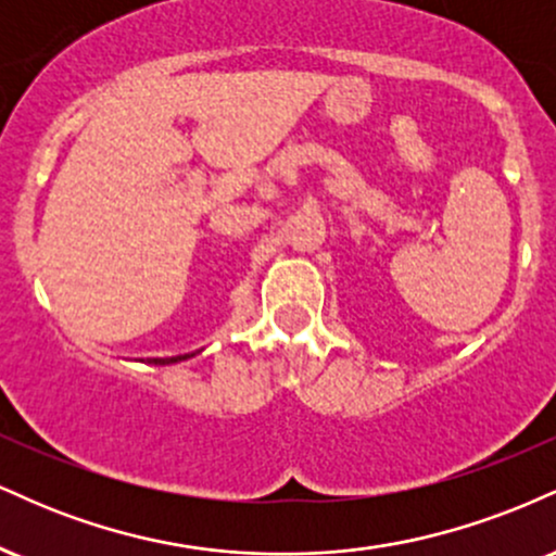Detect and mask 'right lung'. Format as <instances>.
I'll return each mask as SVG.
<instances>
[{
    "label": "right lung",
    "mask_w": 556,
    "mask_h": 556,
    "mask_svg": "<svg viewBox=\"0 0 556 556\" xmlns=\"http://www.w3.org/2000/svg\"><path fill=\"white\" fill-rule=\"evenodd\" d=\"M198 353H201V350H195V353H185V355H172V358H149L146 363H154V366H169V363H180V361L195 358Z\"/></svg>",
    "instance_id": "right-lung-1"
}]
</instances>
